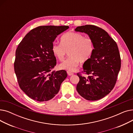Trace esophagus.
Returning <instances> with one entry per match:
<instances>
[{
	"mask_svg": "<svg viewBox=\"0 0 133 133\" xmlns=\"http://www.w3.org/2000/svg\"><path fill=\"white\" fill-rule=\"evenodd\" d=\"M67 74H68L69 76H71V75H73V73H72V72H71L67 71Z\"/></svg>",
	"mask_w": 133,
	"mask_h": 133,
	"instance_id": "esophagus-1",
	"label": "esophagus"
}]
</instances>
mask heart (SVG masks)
Instances as JSON below:
<instances>
[{
	"label": "heart",
	"instance_id": "heart-1",
	"mask_svg": "<svg viewBox=\"0 0 133 133\" xmlns=\"http://www.w3.org/2000/svg\"><path fill=\"white\" fill-rule=\"evenodd\" d=\"M94 51V43L90 38L76 32H67L60 38V44H54L52 46L53 55L59 61H64L67 53L69 57L62 63L59 67L69 72L74 71L79 62H84L89 59Z\"/></svg>",
	"mask_w": 133,
	"mask_h": 133
}]
</instances>
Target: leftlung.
I'll list each match as a JSON object with an SVG mask.
<instances>
[{
  "mask_svg": "<svg viewBox=\"0 0 133 133\" xmlns=\"http://www.w3.org/2000/svg\"><path fill=\"white\" fill-rule=\"evenodd\" d=\"M76 32L87 34L94 43V51L84 62L83 72L77 73L80 80L76 86L78 93L89 101L101 99L113 89L121 68V58L116 42L108 33L97 26H78Z\"/></svg>",
  "mask_w": 133,
  "mask_h": 133,
  "instance_id": "8db88e82",
  "label": "left lung"
}]
</instances>
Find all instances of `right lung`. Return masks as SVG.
Segmentation results:
<instances>
[{
	"instance_id": "obj_1",
	"label": "right lung",
	"mask_w": 133,
	"mask_h": 133,
	"mask_svg": "<svg viewBox=\"0 0 133 133\" xmlns=\"http://www.w3.org/2000/svg\"><path fill=\"white\" fill-rule=\"evenodd\" d=\"M68 26H41L28 33L19 44L14 63L20 88L30 98L47 101L55 96L67 77L65 70H51L57 64L53 43Z\"/></svg>"
}]
</instances>
